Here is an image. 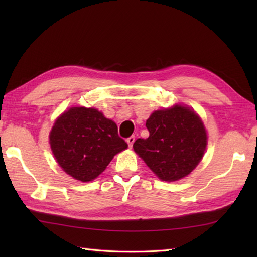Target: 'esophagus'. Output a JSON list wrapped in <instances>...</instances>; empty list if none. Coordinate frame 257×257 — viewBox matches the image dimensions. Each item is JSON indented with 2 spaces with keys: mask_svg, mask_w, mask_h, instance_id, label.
Segmentation results:
<instances>
[{
  "mask_svg": "<svg viewBox=\"0 0 257 257\" xmlns=\"http://www.w3.org/2000/svg\"><path fill=\"white\" fill-rule=\"evenodd\" d=\"M134 143H135V136H132V137L127 138V144L129 147H133Z\"/></svg>",
  "mask_w": 257,
  "mask_h": 257,
  "instance_id": "34e87169",
  "label": "esophagus"
}]
</instances>
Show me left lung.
Wrapping results in <instances>:
<instances>
[{"mask_svg": "<svg viewBox=\"0 0 257 257\" xmlns=\"http://www.w3.org/2000/svg\"><path fill=\"white\" fill-rule=\"evenodd\" d=\"M146 127L149 137L136 140L134 150L162 181L187 177L199 165L207 136L203 122L192 109L176 105L156 110Z\"/></svg>", "mask_w": 257, "mask_h": 257, "instance_id": "obj_1", "label": "left lung"}]
</instances>
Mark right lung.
I'll list each match as a JSON object with an SVG mask.
<instances>
[{
    "instance_id": "obj_1",
    "label": "right lung",
    "mask_w": 257,
    "mask_h": 257,
    "mask_svg": "<svg viewBox=\"0 0 257 257\" xmlns=\"http://www.w3.org/2000/svg\"><path fill=\"white\" fill-rule=\"evenodd\" d=\"M50 144L59 167L81 182L96 179L114 156L128 148L112 120L86 107H72L57 118Z\"/></svg>"
}]
</instances>
